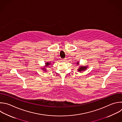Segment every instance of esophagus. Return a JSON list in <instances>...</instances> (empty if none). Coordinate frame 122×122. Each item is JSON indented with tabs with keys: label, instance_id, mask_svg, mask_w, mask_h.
<instances>
[{
	"label": "esophagus",
	"instance_id": "esophagus-1",
	"mask_svg": "<svg viewBox=\"0 0 122 122\" xmlns=\"http://www.w3.org/2000/svg\"><path fill=\"white\" fill-rule=\"evenodd\" d=\"M62 61L64 62H66V58H64L62 60Z\"/></svg>",
	"mask_w": 122,
	"mask_h": 122
}]
</instances>
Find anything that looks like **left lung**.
Instances as JSON below:
<instances>
[{"label": "left lung", "instance_id": "1", "mask_svg": "<svg viewBox=\"0 0 122 122\" xmlns=\"http://www.w3.org/2000/svg\"><path fill=\"white\" fill-rule=\"evenodd\" d=\"M78 62H77V65H78ZM86 68H87V67H86V66H81V67H80L79 68V69H78V70L79 71V72H80V71H84L85 69H86Z\"/></svg>", "mask_w": 122, "mask_h": 122}]
</instances>
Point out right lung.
<instances>
[{
  "mask_svg": "<svg viewBox=\"0 0 122 122\" xmlns=\"http://www.w3.org/2000/svg\"><path fill=\"white\" fill-rule=\"evenodd\" d=\"M46 66H48L49 65H50V63H48V62H47V63H46ZM45 69L44 71H46L45 68V69Z\"/></svg>",
  "mask_w": 122,
  "mask_h": 122,
  "instance_id": "add662e5",
  "label": "right lung"
}]
</instances>
